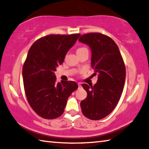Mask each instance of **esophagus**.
<instances>
[{
  "label": "esophagus",
  "mask_w": 149,
  "mask_h": 149,
  "mask_svg": "<svg viewBox=\"0 0 149 149\" xmlns=\"http://www.w3.org/2000/svg\"><path fill=\"white\" fill-rule=\"evenodd\" d=\"M78 86H79V87H81V84L79 83V84H78Z\"/></svg>",
  "instance_id": "obj_1"
}]
</instances>
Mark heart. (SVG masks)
<instances>
[{
  "mask_svg": "<svg viewBox=\"0 0 149 149\" xmlns=\"http://www.w3.org/2000/svg\"><path fill=\"white\" fill-rule=\"evenodd\" d=\"M87 50L86 48L85 47H80V48H78L77 50V52H79L81 51H83V50Z\"/></svg>",
  "mask_w": 149,
  "mask_h": 149,
  "instance_id": "heart-1",
  "label": "heart"
}]
</instances>
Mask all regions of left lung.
I'll list each match as a JSON object with an SVG mask.
<instances>
[{
    "instance_id": "left-lung-1",
    "label": "left lung",
    "mask_w": 149,
    "mask_h": 149,
    "mask_svg": "<svg viewBox=\"0 0 149 149\" xmlns=\"http://www.w3.org/2000/svg\"><path fill=\"white\" fill-rule=\"evenodd\" d=\"M79 41L91 49V66L98 74L94 85L82 84L87 93L80 103L83 114L92 120L107 116L116 107L122 95L125 79V66L116 42L100 33H89L79 37Z\"/></svg>"
}]
</instances>
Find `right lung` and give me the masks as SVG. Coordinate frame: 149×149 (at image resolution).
<instances>
[{"mask_svg": "<svg viewBox=\"0 0 149 149\" xmlns=\"http://www.w3.org/2000/svg\"><path fill=\"white\" fill-rule=\"evenodd\" d=\"M79 36V33L47 35L30 47L22 70L25 93L30 107L42 118L60 117L68 97L78 88L72 81L57 83L54 72Z\"/></svg>", "mask_w": 149, "mask_h": 149, "instance_id": "add662e5", "label": "right lung"}]
</instances>
